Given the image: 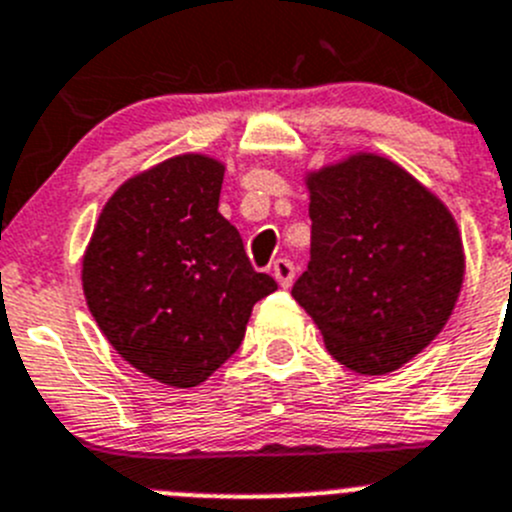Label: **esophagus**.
Returning a JSON list of instances; mask_svg holds the SVG:
<instances>
[{
  "instance_id": "obj_1",
  "label": "esophagus",
  "mask_w": 512,
  "mask_h": 512,
  "mask_svg": "<svg viewBox=\"0 0 512 512\" xmlns=\"http://www.w3.org/2000/svg\"><path fill=\"white\" fill-rule=\"evenodd\" d=\"M272 278L278 280L280 288H290L295 278V267L290 260H275L272 262Z\"/></svg>"
}]
</instances>
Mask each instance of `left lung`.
<instances>
[{
    "instance_id": "obj_1",
    "label": "left lung",
    "mask_w": 512,
    "mask_h": 512,
    "mask_svg": "<svg viewBox=\"0 0 512 512\" xmlns=\"http://www.w3.org/2000/svg\"><path fill=\"white\" fill-rule=\"evenodd\" d=\"M310 262L293 298L338 364L384 376L450 321L465 247L442 199L386 156L358 151L305 174Z\"/></svg>"
}]
</instances>
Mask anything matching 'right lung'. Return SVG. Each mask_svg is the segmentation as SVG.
Masks as SVG:
<instances>
[{"instance_id":"add662e5","label":"right lung","mask_w":512,"mask_h":512,"mask_svg":"<svg viewBox=\"0 0 512 512\" xmlns=\"http://www.w3.org/2000/svg\"><path fill=\"white\" fill-rule=\"evenodd\" d=\"M224 164L179 154L123 181L83 255L90 315L123 361L191 389L240 348L252 305L278 290L219 214Z\"/></svg>"}]
</instances>
